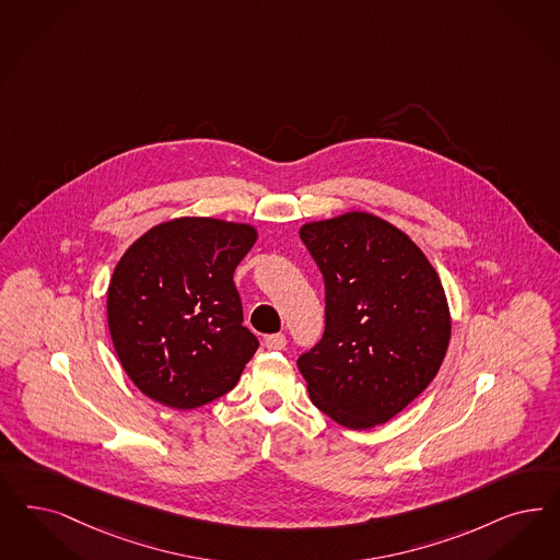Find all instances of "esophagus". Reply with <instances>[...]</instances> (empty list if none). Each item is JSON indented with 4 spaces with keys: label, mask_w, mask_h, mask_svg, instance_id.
I'll return each mask as SVG.
<instances>
[{
    "label": "esophagus",
    "mask_w": 560,
    "mask_h": 560,
    "mask_svg": "<svg viewBox=\"0 0 560 560\" xmlns=\"http://www.w3.org/2000/svg\"><path fill=\"white\" fill-rule=\"evenodd\" d=\"M285 343H288V339L281 332H275V335H267L265 337V346H267V349H272V351L285 348Z\"/></svg>",
    "instance_id": "esophagus-1"
}]
</instances>
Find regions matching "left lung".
<instances>
[{
    "instance_id": "1",
    "label": "left lung",
    "mask_w": 560,
    "mask_h": 560,
    "mask_svg": "<svg viewBox=\"0 0 560 560\" xmlns=\"http://www.w3.org/2000/svg\"><path fill=\"white\" fill-rule=\"evenodd\" d=\"M325 279L323 339L298 358L312 404L351 430L385 424L432 383L451 339L439 272L370 212L300 230Z\"/></svg>"
}]
</instances>
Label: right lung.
Masks as SVG:
<instances>
[{"mask_svg": "<svg viewBox=\"0 0 560 560\" xmlns=\"http://www.w3.org/2000/svg\"><path fill=\"white\" fill-rule=\"evenodd\" d=\"M254 242L252 225L182 217L119 258L107 323L121 366L147 397L194 409L237 385L258 339L242 325L233 270Z\"/></svg>", "mask_w": 560, "mask_h": 560, "instance_id": "add662e5", "label": "right lung"}]
</instances>
